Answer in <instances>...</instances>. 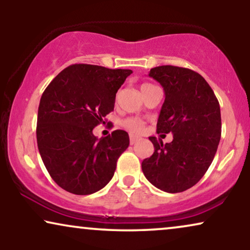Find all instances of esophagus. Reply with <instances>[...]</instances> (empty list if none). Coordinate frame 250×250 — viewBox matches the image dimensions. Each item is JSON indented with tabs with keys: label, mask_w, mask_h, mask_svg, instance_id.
Returning <instances> with one entry per match:
<instances>
[{
	"label": "esophagus",
	"mask_w": 250,
	"mask_h": 250,
	"mask_svg": "<svg viewBox=\"0 0 250 250\" xmlns=\"http://www.w3.org/2000/svg\"><path fill=\"white\" fill-rule=\"evenodd\" d=\"M139 141H140V139L136 138V136H134V135L129 136V142H131V145H135V143Z\"/></svg>",
	"instance_id": "esophagus-1"
}]
</instances>
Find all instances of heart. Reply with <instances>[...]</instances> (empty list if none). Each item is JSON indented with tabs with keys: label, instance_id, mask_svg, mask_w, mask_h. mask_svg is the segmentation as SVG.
<instances>
[{
	"label": "heart",
	"instance_id": "b5f03b06",
	"mask_svg": "<svg viewBox=\"0 0 250 250\" xmlns=\"http://www.w3.org/2000/svg\"><path fill=\"white\" fill-rule=\"evenodd\" d=\"M153 87L152 84H149V83H145L141 85V91L142 93H145L149 90V88ZM123 126L126 129H128L129 132L132 133H141L143 131V127H145V123H143L141 119L139 118H135V117H128L123 121Z\"/></svg>",
	"mask_w": 250,
	"mask_h": 250
}]
</instances>
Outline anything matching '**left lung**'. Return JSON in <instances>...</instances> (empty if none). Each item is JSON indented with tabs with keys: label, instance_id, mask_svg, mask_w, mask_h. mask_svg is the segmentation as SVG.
<instances>
[{
	"label": "left lung",
	"instance_id": "obj_1",
	"mask_svg": "<svg viewBox=\"0 0 250 250\" xmlns=\"http://www.w3.org/2000/svg\"><path fill=\"white\" fill-rule=\"evenodd\" d=\"M149 76L165 91L157 132L173 133L164 145L150 136L155 152L142 162L145 176L169 193L190 189L207 172L221 140V109L209 84L196 71L183 67L159 66Z\"/></svg>",
	"mask_w": 250,
	"mask_h": 250
}]
</instances>
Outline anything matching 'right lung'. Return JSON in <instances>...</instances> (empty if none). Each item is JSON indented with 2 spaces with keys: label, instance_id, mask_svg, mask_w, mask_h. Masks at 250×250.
I'll return each mask as SVG.
<instances>
[{
  "label": "right lung",
  "instance_id": "1",
  "mask_svg": "<svg viewBox=\"0 0 250 250\" xmlns=\"http://www.w3.org/2000/svg\"><path fill=\"white\" fill-rule=\"evenodd\" d=\"M129 69L75 63L53 78L43 92L37 114L40 155L50 176L74 194H91L112 179L128 134L116 129L104 138L93 128L114 110L116 93Z\"/></svg>",
  "mask_w": 250,
  "mask_h": 250
}]
</instances>
